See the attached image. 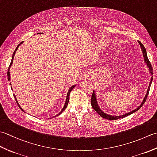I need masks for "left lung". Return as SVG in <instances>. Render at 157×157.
Wrapping results in <instances>:
<instances>
[{"label": "left lung", "mask_w": 157, "mask_h": 157, "mask_svg": "<svg viewBox=\"0 0 157 157\" xmlns=\"http://www.w3.org/2000/svg\"><path fill=\"white\" fill-rule=\"evenodd\" d=\"M138 43L140 45V47H141V49H142V54H143V56H144V60L145 61V63L146 64V65H147L148 67L149 68V71L150 73H151V75H153V71H152V67L151 65V62L149 61L148 60V58L147 56V53H146V48L144 46V45H143L142 43L138 41ZM152 79H153V77H152L151 79V82H150V84H149V86L148 88V90H147V92H146V94L145 96V97L144 98V100H143V101L142 102V104L140 105L138 108H136V109L133 110L132 111H130L128 113H126V114L125 115H119V116H112V115H108V114H106L105 113L103 112L102 110L100 109L99 106L98 105V102H97V101H96V94H95V92L94 90L93 91V93H92V98H91V105H92V108L94 109L95 111L97 112L100 116H101L102 117L105 118L106 119H109V120H115V119H121V118H123V117H125L128 116L129 115L132 114V113H135L136 111H138V110L140 109L142 105L144 104V102H146V98H147L148 97V93H149V90H150V88H151V84H152Z\"/></svg>", "instance_id": "obj_1"}]
</instances>
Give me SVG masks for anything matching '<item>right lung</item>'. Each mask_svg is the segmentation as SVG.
I'll use <instances>...</instances> for the list:
<instances>
[{
	"label": "right lung",
	"mask_w": 157,
	"mask_h": 157,
	"mask_svg": "<svg viewBox=\"0 0 157 157\" xmlns=\"http://www.w3.org/2000/svg\"><path fill=\"white\" fill-rule=\"evenodd\" d=\"M40 34V33H38V34ZM40 34H42V33H40ZM23 42H21V43H20V44H19V45L17 46V48H15V51H14V52H13V56H12V59H11V63H10V65H9V69H8V71H7V75H8V80L9 81L10 79H11V77H10V72H9V69H10V68H11V65H12V64H13V59H14V56H15V52H16V51L18 49V47H19V45H21L22 43H23ZM10 85H11V83H10ZM75 87V85H73V86H72L71 88H70L69 89V90H68V92H67V98H66V101H65V105H64V106H63V109L61 110V111L60 112L59 114H57L56 115H55V117H56V116H57V115H60L61 114V113H63V111H65V109L67 108V106L68 105V103H69V94H70V92H71V91L73 89V88ZM14 98H15V101H16V102H17V105L19 106V107L21 109V110L22 111H24V110H23L21 106H20V105H19V104L18 103V101H17V98H16V96H15V95H14Z\"/></svg>",
	"instance_id": "right-lung-1"
}]
</instances>
